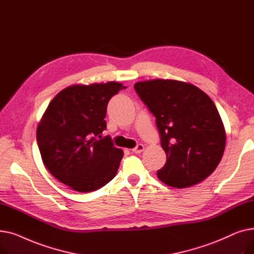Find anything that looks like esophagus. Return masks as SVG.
Returning a JSON list of instances; mask_svg holds the SVG:
<instances>
[{"mask_svg":"<svg viewBox=\"0 0 254 254\" xmlns=\"http://www.w3.org/2000/svg\"><path fill=\"white\" fill-rule=\"evenodd\" d=\"M145 148V146L143 144H138L135 148H132L131 151L134 153H141Z\"/></svg>","mask_w":254,"mask_h":254,"instance_id":"1","label":"esophagus"}]
</instances>
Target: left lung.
I'll use <instances>...</instances> for the list:
<instances>
[{"label":"left lung","instance_id":"8db88e82","mask_svg":"<svg viewBox=\"0 0 254 254\" xmlns=\"http://www.w3.org/2000/svg\"><path fill=\"white\" fill-rule=\"evenodd\" d=\"M155 116L166 165L158 179L184 189L210 176L222 157L226 134L216 106L195 85L172 79H153L134 85Z\"/></svg>","mask_w":254,"mask_h":254}]
</instances>
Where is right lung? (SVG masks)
Here are the masks:
<instances>
[{"mask_svg":"<svg viewBox=\"0 0 254 254\" xmlns=\"http://www.w3.org/2000/svg\"><path fill=\"white\" fill-rule=\"evenodd\" d=\"M124 88L115 81L70 85L53 98L38 124L45 167L76 191L99 190L116 175L124 151L114 147L110 137H97L106 128L109 100Z\"/></svg>","mask_w":254,"mask_h":254,"instance_id":"1","label":"right lung"}]
</instances>
